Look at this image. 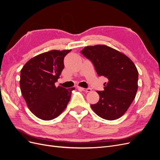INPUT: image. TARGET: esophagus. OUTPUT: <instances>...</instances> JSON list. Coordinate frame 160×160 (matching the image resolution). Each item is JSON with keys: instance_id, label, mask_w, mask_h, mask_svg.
Here are the masks:
<instances>
[{"instance_id": "esophagus-1", "label": "esophagus", "mask_w": 160, "mask_h": 160, "mask_svg": "<svg viewBox=\"0 0 160 160\" xmlns=\"http://www.w3.org/2000/svg\"><path fill=\"white\" fill-rule=\"evenodd\" d=\"M77 88L79 89L85 91V92H91V88H79V87H77Z\"/></svg>"}]
</instances>
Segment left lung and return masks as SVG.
Masks as SVG:
<instances>
[{
	"instance_id": "1",
	"label": "left lung",
	"mask_w": 160,
	"mask_h": 160,
	"mask_svg": "<svg viewBox=\"0 0 160 160\" xmlns=\"http://www.w3.org/2000/svg\"><path fill=\"white\" fill-rule=\"evenodd\" d=\"M81 54L91 61L97 73L108 79L104 90L98 91L99 100L91 105L100 118L107 120L119 118L126 112L138 89V71L126 55L106 45L85 47Z\"/></svg>"
}]
</instances>
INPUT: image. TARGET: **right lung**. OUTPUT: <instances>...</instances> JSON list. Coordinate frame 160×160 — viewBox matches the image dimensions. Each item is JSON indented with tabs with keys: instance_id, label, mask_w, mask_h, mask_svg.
Masks as SVG:
<instances>
[{
	"instance_id": "add662e5",
	"label": "right lung",
	"mask_w": 160,
	"mask_h": 160,
	"mask_svg": "<svg viewBox=\"0 0 160 160\" xmlns=\"http://www.w3.org/2000/svg\"><path fill=\"white\" fill-rule=\"evenodd\" d=\"M71 50H52L32 58L21 71L20 88L28 108L37 118H57L71 99L75 88L65 89L55 83L64 69V57Z\"/></svg>"
}]
</instances>
